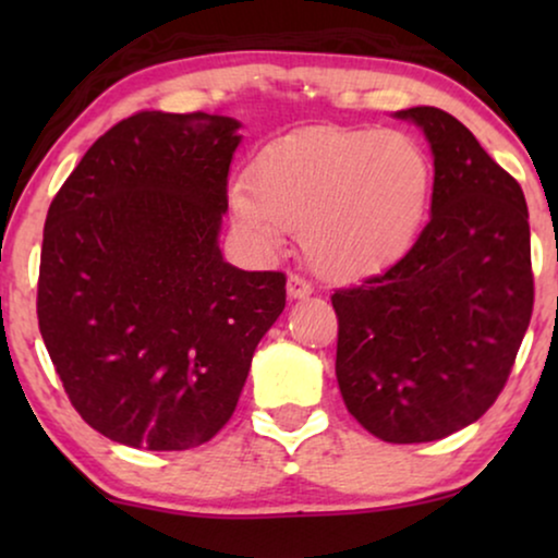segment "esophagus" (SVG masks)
<instances>
[{
  "label": "esophagus",
  "mask_w": 558,
  "mask_h": 558,
  "mask_svg": "<svg viewBox=\"0 0 558 558\" xmlns=\"http://www.w3.org/2000/svg\"><path fill=\"white\" fill-rule=\"evenodd\" d=\"M312 292H315V289H312V284H310L307 279L296 277V274H292V277H289V281H287L289 300H304V296H310Z\"/></svg>",
  "instance_id": "34e87169"
}]
</instances>
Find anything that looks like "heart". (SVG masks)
Instances as JSON below:
<instances>
[{
  "mask_svg": "<svg viewBox=\"0 0 558 558\" xmlns=\"http://www.w3.org/2000/svg\"><path fill=\"white\" fill-rule=\"evenodd\" d=\"M432 159L396 129H319L274 144L251 185L231 187V210L258 254H277L302 228L315 271L357 281L407 254L432 197Z\"/></svg>",
  "mask_w": 558,
  "mask_h": 558,
  "instance_id": "1",
  "label": "heart"
}]
</instances>
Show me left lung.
<instances>
[{
	"label": "left lung",
	"instance_id": "obj_1",
	"mask_svg": "<svg viewBox=\"0 0 558 558\" xmlns=\"http://www.w3.org/2000/svg\"><path fill=\"white\" fill-rule=\"evenodd\" d=\"M434 157L432 218L407 256L338 289L335 376L350 414L393 445L445 439L506 386L533 312L523 190L462 121L396 111Z\"/></svg>",
	"mask_w": 558,
	"mask_h": 558
}]
</instances>
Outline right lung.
<instances>
[{
  "label": "right lung",
  "mask_w": 558,
  "mask_h": 558,
  "mask_svg": "<svg viewBox=\"0 0 558 558\" xmlns=\"http://www.w3.org/2000/svg\"><path fill=\"white\" fill-rule=\"evenodd\" d=\"M239 129L140 111L98 136L50 203L40 332L75 411L119 445L216 437L287 304L284 274L235 269L218 246Z\"/></svg>",
  "instance_id": "obj_1"
}]
</instances>
